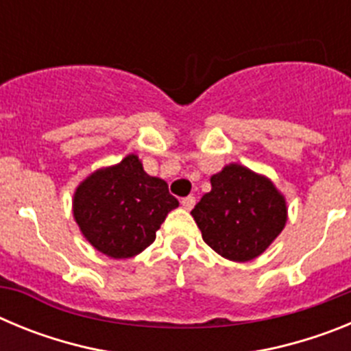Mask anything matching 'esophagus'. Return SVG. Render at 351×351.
Segmentation results:
<instances>
[{
  "label": "esophagus",
  "mask_w": 351,
  "mask_h": 351,
  "mask_svg": "<svg viewBox=\"0 0 351 351\" xmlns=\"http://www.w3.org/2000/svg\"><path fill=\"white\" fill-rule=\"evenodd\" d=\"M195 202H197V200H195V197H184V198H181V206L184 207L186 210H191L195 207Z\"/></svg>",
  "instance_id": "1"
}]
</instances>
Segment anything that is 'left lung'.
<instances>
[{"mask_svg":"<svg viewBox=\"0 0 351 351\" xmlns=\"http://www.w3.org/2000/svg\"><path fill=\"white\" fill-rule=\"evenodd\" d=\"M210 186L191 210L206 244L234 262L262 255L287 223L285 198L269 179L235 163L214 173Z\"/></svg>","mask_w":351,"mask_h":351,"instance_id":"obj_1","label":"left lung"}]
</instances>
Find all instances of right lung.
<instances>
[{
	"label": "right lung",
	"instance_id": "1",
	"mask_svg": "<svg viewBox=\"0 0 351 351\" xmlns=\"http://www.w3.org/2000/svg\"><path fill=\"white\" fill-rule=\"evenodd\" d=\"M179 206L163 179L151 178L135 154L89 176L77 188L73 216L84 237L110 258L138 255Z\"/></svg>",
	"mask_w": 351,
	"mask_h": 351
}]
</instances>
